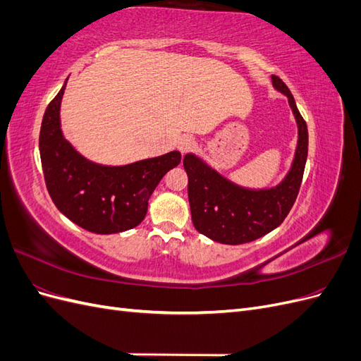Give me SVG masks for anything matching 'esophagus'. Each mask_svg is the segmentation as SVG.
Listing matches in <instances>:
<instances>
[{
    "instance_id": "34e87169",
    "label": "esophagus",
    "mask_w": 361,
    "mask_h": 361,
    "mask_svg": "<svg viewBox=\"0 0 361 361\" xmlns=\"http://www.w3.org/2000/svg\"><path fill=\"white\" fill-rule=\"evenodd\" d=\"M194 138L191 137V135H183L180 140H179V143H178V149L180 150V154L183 155V154H187V152H190L192 147H194Z\"/></svg>"
}]
</instances>
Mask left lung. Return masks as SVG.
Masks as SVG:
<instances>
[{
    "instance_id": "1",
    "label": "left lung",
    "mask_w": 361,
    "mask_h": 361,
    "mask_svg": "<svg viewBox=\"0 0 361 361\" xmlns=\"http://www.w3.org/2000/svg\"><path fill=\"white\" fill-rule=\"evenodd\" d=\"M271 78L274 89L288 97L298 129L297 147L285 178L272 187L251 188L227 178L199 155L187 154L183 158L192 224L215 243L239 245L265 236L285 221L297 200L309 152L307 125L288 85L276 75Z\"/></svg>"
}]
</instances>
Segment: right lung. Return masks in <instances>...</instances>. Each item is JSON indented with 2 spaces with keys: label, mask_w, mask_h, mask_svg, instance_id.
<instances>
[{
  "label": "right lung",
  "mask_w": 361,
  "mask_h": 361,
  "mask_svg": "<svg viewBox=\"0 0 361 361\" xmlns=\"http://www.w3.org/2000/svg\"><path fill=\"white\" fill-rule=\"evenodd\" d=\"M63 87L43 114L39 150L47 188L57 209L97 235L130 231L145 220L152 192L164 174L178 167L180 152L125 166H104L81 155L61 129Z\"/></svg>",
  "instance_id": "right-lung-1"
}]
</instances>
